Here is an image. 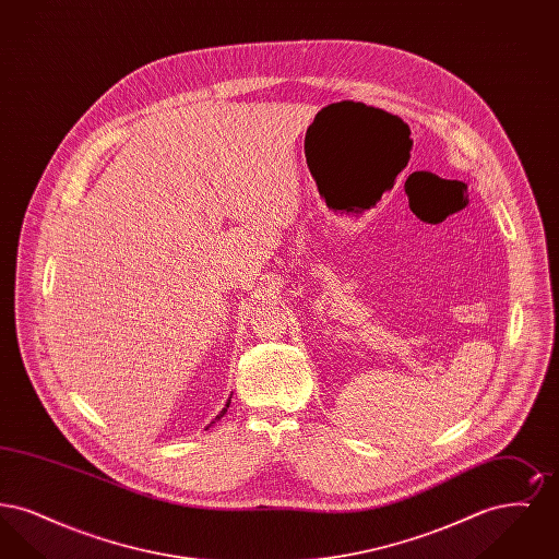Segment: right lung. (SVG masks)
Wrapping results in <instances>:
<instances>
[{
  "mask_svg": "<svg viewBox=\"0 0 559 559\" xmlns=\"http://www.w3.org/2000/svg\"><path fill=\"white\" fill-rule=\"evenodd\" d=\"M230 399H233V394H230ZM230 399H228V402H226V404H224V408H222V411H219V415H215V419H213L212 424H215V421H217V419H222V417H224V415H226V411H228V404H230ZM212 424H210V426H212Z\"/></svg>",
  "mask_w": 559,
  "mask_h": 559,
  "instance_id": "right-lung-1",
  "label": "right lung"
}]
</instances>
